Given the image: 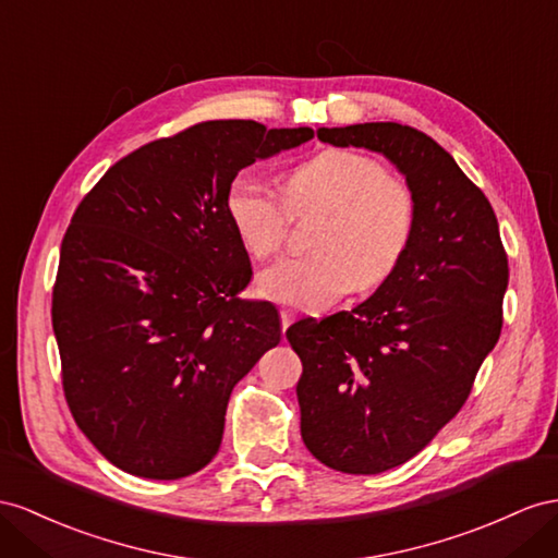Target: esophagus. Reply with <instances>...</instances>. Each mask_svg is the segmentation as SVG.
I'll return each mask as SVG.
<instances>
[{"label":"esophagus","mask_w":558,"mask_h":558,"mask_svg":"<svg viewBox=\"0 0 558 558\" xmlns=\"http://www.w3.org/2000/svg\"><path fill=\"white\" fill-rule=\"evenodd\" d=\"M294 316H296V313L290 311V308H282V311H280V325H282V330H288V327H290L292 320H294Z\"/></svg>","instance_id":"obj_1"}]
</instances>
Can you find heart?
Returning <instances> with one entry per match:
<instances>
[{
    "instance_id": "1",
    "label": "heart",
    "mask_w": 558,
    "mask_h": 558,
    "mask_svg": "<svg viewBox=\"0 0 558 558\" xmlns=\"http://www.w3.org/2000/svg\"><path fill=\"white\" fill-rule=\"evenodd\" d=\"M311 209L330 214L316 235L318 252L282 256L256 276V290L270 302L323 308L353 284L375 288L401 264L415 233L412 191L375 157L353 150H323L294 167L284 197L252 171L240 174L226 195L238 240L259 259L282 247L292 211Z\"/></svg>"
}]
</instances>
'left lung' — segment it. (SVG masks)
Instances as JSON below:
<instances>
[{
  "mask_svg": "<svg viewBox=\"0 0 558 558\" xmlns=\"http://www.w3.org/2000/svg\"><path fill=\"white\" fill-rule=\"evenodd\" d=\"M318 138L387 157L417 207L410 247L373 296L288 330L306 448L344 474H381L464 405L502 330L507 254L488 197L434 138L396 122L320 126Z\"/></svg>",
  "mask_w": 558,
  "mask_h": 558,
  "instance_id": "8db88e82",
  "label": "left lung"
}]
</instances>
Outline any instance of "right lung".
<instances>
[{
	"label": "right lung",
	"instance_id": "obj_1",
	"mask_svg": "<svg viewBox=\"0 0 558 558\" xmlns=\"http://www.w3.org/2000/svg\"><path fill=\"white\" fill-rule=\"evenodd\" d=\"M311 126L199 122L112 165L61 245L51 320L70 412L94 448L174 481L219 452L226 405L280 337L270 302H242L252 264L226 214L238 171Z\"/></svg>",
	"mask_w": 558,
	"mask_h": 558
}]
</instances>
